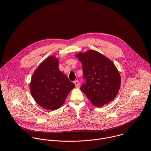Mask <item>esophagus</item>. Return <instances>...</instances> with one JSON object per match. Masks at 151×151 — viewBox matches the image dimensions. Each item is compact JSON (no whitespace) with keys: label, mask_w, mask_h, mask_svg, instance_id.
Segmentation results:
<instances>
[{"label":"esophagus","mask_w":151,"mask_h":151,"mask_svg":"<svg viewBox=\"0 0 151 151\" xmlns=\"http://www.w3.org/2000/svg\"><path fill=\"white\" fill-rule=\"evenodd\" d=\"M74 83H75V86H79V81H74Z\"/></svg>","instance_id":"obj_1"}]
</instances>
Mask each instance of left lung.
Segmentation results:
<instances>
[{
    "mask_svg": "<svg viewBox=\"0 0 151 151\" xmlns=\"http://www.w3.org/2000/svg\"><path fill=\"white\" fill-rule=\"evenodd\" d=\"M82 65L85 83L81 91L94 106L100 107L110 103L117 96L121 77L114 64L100 53L91 50L75 55Z\"/></svg>",
    "mask_w": 151,
    "mask_h": 151,
    "instance_id": "left-lung-1",
    "label": "left lung"
}]
</instances>
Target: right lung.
<instances>
[{"instance_id":"add662e5","label":"right lung","mask_w":151,"mask_h":151,"mask_svg":"<svg viewBox=\"0 0 151 151\" xmlns=\"http://www.w3.org/2000/svg\"><path fill=\"white\" fill-rule=\"evenodd\" d=\"M59 68V59L54 56L46 58L32 74L29 89L35 102L42 108L55 110L65 102L75 87Z\"/></svg>"}]
</instances>
